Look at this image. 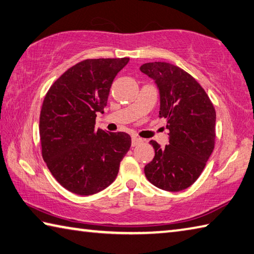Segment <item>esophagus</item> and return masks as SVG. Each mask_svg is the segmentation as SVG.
<instances>
[{
    "label": "esophagus",
    "instance_id": "esophagus-1",
    "mask_svg": "<svg viewBox=\"0 0 254 254\" xmlns=\"http://www.w3.org/2000/svg\"><path fill=\"white\" fill-rule=\"evenodd\" d=\"M141 142H142V139H140V137H137L136 135H133L132 136V146L139 145Z\"/></svg>",
    "mask_w": 254,
    "mask_h": 254
}]
</instances>
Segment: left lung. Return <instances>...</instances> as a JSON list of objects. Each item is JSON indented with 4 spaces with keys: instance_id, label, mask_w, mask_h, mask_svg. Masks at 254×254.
Returning <instances> with one entry per match:
<instances>
[{
    "instance_id": "1",
    "label": "left lung",
    "mask_w": 254,
    "mask_h": 254,
    "mask_svg": "<svg viewBox=\"0 0 254 254\" xmlns=\"http://www.w3.org/2000/svg\"><path fill=\"white\" fill-rule=\"evenodd\" d=\"M140 70L154 81L160 94V117L165 119L169 144L154 147V158L144 167L156 188L178 192L200 177L214 149L215 110L193 76L167 62H152Z\"/></svg>"
}]
</instances>
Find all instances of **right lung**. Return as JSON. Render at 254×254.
<instances>
[{"mask_svg": "<svg viewBox=\"0 0 254 254\" xmlns=\"http://www.w3.org/2000/svg\"><path fill=\"white\" fill-rule=\"evenodd\" d=\"M128 61H82L64 72L44 98L40 115L43 160L57 181L75 194L91 195L108 188L130 150L127 133L95 128L96 113H104L114 77Z\"/></svg>", "mask_w": 254, "mask_h": 254, "instance_id": "obj_1", "label": "right lung"}]
</instances>
